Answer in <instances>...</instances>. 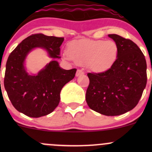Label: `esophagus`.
Segmentation results:
<instances>
[{"label":"esophagus","instance_id":"34e87169","mask_svg":"<svg viewBox=\"0 0 152 152\" xmlns=\"http://www.w3.org/2000/svg\"><path fill=\"white\" fill-rule=\"evenodd\" d=\"M84 71H82V70H77V71H76V76H81V75H83L84 74Z\"/></svg>","mask_w":152,"mask_h":152}]
</instances>
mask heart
Returning a JSON list of instances; mask_svg holds the SVG:
<instances>
[{
  "mask_svg": "<svg viewBox=\"0 0 152 152\" xmlns=\"http://www.w3.org/2000/svg\"><path fill=\"white\" fill-rule=\"evenodd\" d=\"M118 52V45L113 40L81 39L71 42L64 56L80 65L87 64L93 71L103 72L113 66Z\"/></svg>",
  "mask_w": 152,
  "mask_h": 152,
  "instance_id": "1",
  "label": "heart"
}]
</instances>
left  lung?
Here are the masks:
<instances>
[{"mask_svg": "<svg viewBox=\"0 0 152 152\" xmlns=\"http://www.w3.org/2000/svg\"><path fill=\"white\" fill-rule=\"evenodd\" d=\"M118 45L113 65L102 73H88L86 102L91 110L107 116L122 115L136 107L147 82L146 61L131 39L109 34Z\"/></svg>", "mask_w": 152, "mask_h": 152, "instance_id": "left-lung-1", "label": "left lung"}]
</instances>
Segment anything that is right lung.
I'll list each match as a JSON object with an SVG mask.
<instances>
[{
	"label": "right lung",
	"instance_id": "1",
	"mask_svg": "<svg viewBox=\"0 0 152 152\" xmlns=\"http://www.w3.org/2000/svg\"><path fill=\"white\" fill-rule=\"evenodd\" d=\"M64 37L34 34L26 38L10 53L6 65L4 87L12 105L18 111L31 118L47 115L60 101V92L65 84L74 78L76 69L64 70L53 60L37 75H29L24 61L35 48L47 50L50 57L59 59Z\"/></svg>",
	"mask_w": 152,
	"mask_h": 152
}]
</instances>
